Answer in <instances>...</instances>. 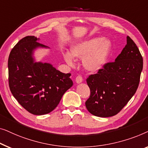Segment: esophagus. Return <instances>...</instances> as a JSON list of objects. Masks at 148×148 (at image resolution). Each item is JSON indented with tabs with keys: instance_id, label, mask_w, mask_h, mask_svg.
<instances>
[{
	"instance_id": "esophagus-1",
	"label": "esophagus",
	"mask_w": 148,
	"mask_h": 148,
	"mask_svg": "<svg viewBox=\"0 0 148 148\" xmlns=\"http://www.w3.org/2000/svg\"><path fill=\"white\" fill-rule=\"evenodd\" d=\"M82 80H83V78L81 76H78L76 78V83H78V84L82 82Z\"/></svg>"
}]
</instances>
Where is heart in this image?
Masks as SVG:
<instances>
[{
	"instance_id": "obj_1",
	"label": "heart",
	"mask_w": 148,
	"mask_h": 148,
	"mask_svg": "<svg viewBox=\"0 0 148 148\" xmlns=\"http://www.w3.org/2000/svg\"><path fill=\"white\" fill-rule=\"evenodd\" d=\"M111 46L109 41L95 37L74 45L70 49V54H64V58L68 64L72 65V58H80L84 56L82 59L84 68L88 71L95 72L105 64Z\"/></svg>"
}]
</instances>
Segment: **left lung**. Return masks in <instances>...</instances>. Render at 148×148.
Returning a JSON list of instances; mask_svg holds the SVG:
<instances>
[{"label": "left lung", "instance_id": "1", "mask_svg": "<svg viewBox=\"0 0 148 148\" xmlns=\"http://www.w3.org/2000/svg\"><path fill=\"white\" fill-rule=\"evenodd\" d=\"M143 69V58L130 37L113 62L86 79L90 95L85 103L93 115L109 117L120 112L136 93Z\"/></svg>", "mask_w": 148, "mask_h": 148}]
</instances>
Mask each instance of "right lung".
I'll use <instances>...</instances> for the list:
<instances>
[{"mask_svg":"<svg viewBox=\"0 0 148 148\" xmlns=\"http://www.w3.org/2000/svg\"><path fill=\"white\" fill-rule=\"evenodd\" d=\"M38 39L35 36L21 39L10 53L8 68L13 97L30 113L42 115L57 107L73 82L70 78L71 74L62 73L49 63L35 62V49L47 47Z\"/></svg>","mask_w":148,"mask_h":148,"instance_id":"1","label":"right lung"}]
</instances>
